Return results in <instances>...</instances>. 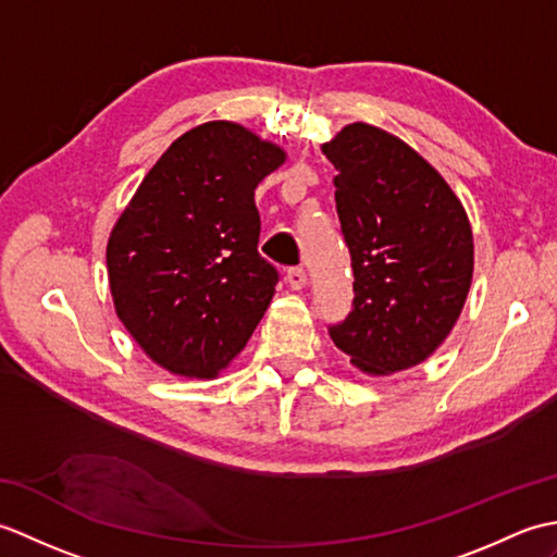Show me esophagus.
I'll return each instance as SVG.
<instances>
[{"label": "esophagus", "mask_w": 557, "mask_h": 557, "mask_svg": "<svg viewBox=\"0 0 557 557\" xmlns=\"http://www.w3.org/2000/svg\"><path fill=\"white\" fill-rule=\"evenodd\" d=\"M287 282L292 289H304L306 287V270L301 265H294L287 270Z\"/></svg>", "instance_id": "esophagus-1"}]
</instances>
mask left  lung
Returning a JSON list of instances; mask_svg holds the SVG:
<instances>
[{"instance_id":"obj_1","label":"left lung","mask_w":557,"mask_h":557,"mask_svg":"<svg viewBox=\"0 0 557 557\" xmlns=\"http://www.w3.org/2000/svg\"><path fill=\"white\" fill-rule=\"evenodd\" d=\"M335 176L354 301L330 325L335 347L371 375L411 369L443 345L465 306L474 239L453 188L405 140L349 124L323 146Z\"/></svg>"}]
</instances>
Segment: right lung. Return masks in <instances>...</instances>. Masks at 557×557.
<instances>
[{
    "instance_id": "right-lung-1",
    "label": "right lung",
    "mask_w": 557,
    "mask_h": 557,
    "mask_svg": "<svg viewBox=\"0 0 557 557\" xmlns=\"http://www.w3.org/2000/svg\"><path fill=\"white\" fill-rule=\"evenodd\" d=\"M285 152L232 122L176 138L140 182L108 244L114 309L148 357L215 377L270 306L277 268L258 253L256 186Z\"/></svg>"
}]
</instances>
